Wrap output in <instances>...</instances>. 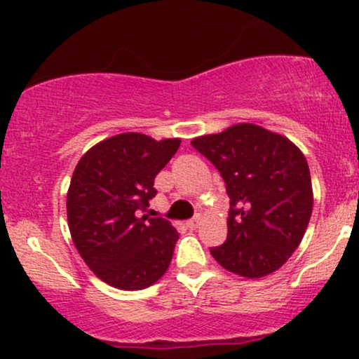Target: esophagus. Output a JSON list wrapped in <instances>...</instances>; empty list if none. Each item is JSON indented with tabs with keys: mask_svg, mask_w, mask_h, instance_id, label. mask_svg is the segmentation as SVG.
<instances>
[{
	"mask_svg": "<svg viewBox=\"0 0 359 359\" xmlns=\"http://www.w3.org/2000/svg\"><path fill=\"white\" fill-rule=\"evenodd\" d=\"M199 224H201V217H199V216L192 217V219H189V221H187V228H189V229H196V228H199Z\"/></svg>",
	"mask_w": 359,
	"mask_h": 359,
	"instance_id": "1",
	"label": "esophagus"
}]
</instances>
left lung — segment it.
Returning a JSON list of instances; mask_svg holds the SVG:
<instances>
[{
	"instance_id": "obj_1",
	"label": "left lung",
	"mask_w": 359,
	"mask_h": 359,
	"mask_svg": "<svg viewBox=\"0 0 359 359\" xmlns=\"http://www.w3.org/2000/svg\"><path fill=\"white\" fill-rule=\"evenodd\" d=\"M221 172L229 196L228 238L211 255L228 271L262 278L302 241L312 214L307 160L290 140L251 123L192 140Z\"/></svg>"
}]
</instances>
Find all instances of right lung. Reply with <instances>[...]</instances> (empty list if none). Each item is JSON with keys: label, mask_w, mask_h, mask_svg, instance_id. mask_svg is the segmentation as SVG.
Instances as JSON below:
<instances>
[{"label": "right lung", "mask_w": 359, "mask_h": 359, "mask_svg": "<svg viewBox=\"0 0 359 359\" xmlns=\"http://www.w3.org/2000/svg\"><path fill=\"white\" fill-rule=\"evenodd\" d=\"M180 138L121 133L89 148L67 192L71 236L97 278L121 290H142L162 278L179 233L163 217H148L155 177Z\"/></svg>", "instance_id": "obj_1"}]
</instances>
